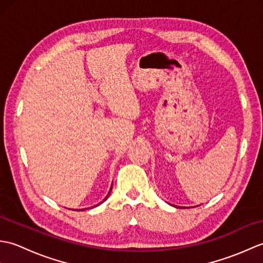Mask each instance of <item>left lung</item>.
Masks as SVG:
<instances>
[{
    "label": "left lung",
    "mask_w": 263,
    "mask_h": 263,
    "mask_svg": "<svg viewBox=\"0 0 263 263\" xmlns=\"http://www.w3.org/2000/svg\"><path fill=\"white\" fill-rule=\"evenodd\" d=\"M175 208H186V206H178V205H174Z\"/></svg>",
    "instance_id": "1"
}]
</instances>
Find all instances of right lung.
Here are the masks:
<instances>
[{"mask_svg": "<svg viewBox=\"0 0 263 263\" xmlns=\"http://www.w3.org/2000/svg\"><path fill=\"white\" fill-rule=\"evenodd\" d=\"M111 186H113V183H111V185H110V189H109V191H108V194L107 195H106V197H105V199L103 200V201H100V202L98 203V204H95V205H92V206H89V208H83V209H72V210H77V211H83V210H86V209H91V208H95V206H98L99 204H102L103 202H104V201L105 200H107V198L109 197V194H110V191H111Z\"/></svg>", "mask_w": 263, "mask_h": 263, "instance_id": "1", "label": "right lung"}]
</instances>
